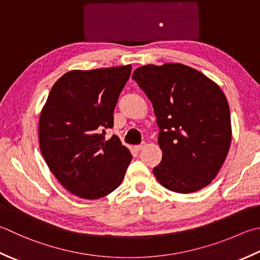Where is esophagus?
<instances>
[{
	"instance_id": "34e87169",
	"label": "esophagus",
	"mask_w": 260,
	"mask_h": 260,
	"mask_svg": "<svg viewBox=\"0 0 260 260\" xmlns=\"http://www.w3.org/2000/svg\"><path fill=\"white\" fill-rule=\"evenodd\" d=\"M145 145H146L145 142H142V143H141L140 145H136V146H135V150H136V151H141L142 149H144Z\"/></svg>"
}]
</instances>
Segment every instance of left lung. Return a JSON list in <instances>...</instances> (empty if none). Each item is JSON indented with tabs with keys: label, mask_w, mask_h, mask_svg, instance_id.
<instances>
[{
	"label": "left lung",
	"mask_w": 260,
	"mask_h": 260,
	"mask_svg": "<svg viewBox=\"0 0 260 260\" xmlns=\"http://www.w3.org/2000/svg\"><path fill=\"white\" fill-rule=\"evenodd\" d=\"M133 80L153 105L162 160L157 181L180 194L214 179L231 143L230 108L223 91L200 71L167 63L136 69Z\"/></svg>",
	"instance_id": "obj_1"
}]
</instances>
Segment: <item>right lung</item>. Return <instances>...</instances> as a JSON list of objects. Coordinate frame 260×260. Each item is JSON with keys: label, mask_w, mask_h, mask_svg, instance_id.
Listing matches in <instances>:
<instances>
[{"label": "right lung", "mask_w": 260, "mask_h": 260, "mask_svg": "<svg viewBox=\"0 0 260 260\" xmlns=\"http://www.w3.org/2000/svg\"><path fill=\"white\" fill-rule=\"evenodd\" d=\"M132 65L74 70L56 81L39 118L40 151L57 180L73 195L96 200L124 179L132 154L114 127V109Z\"/></svg>", "instance_id": "right-lung-1"}]
</instances>
